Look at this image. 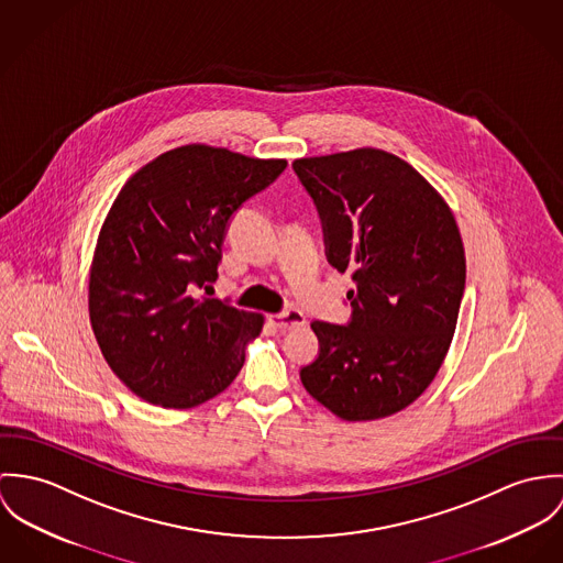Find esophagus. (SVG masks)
Masks as SVG:
<instances>
[{
  "mask_svg": "<svg viewBox=\"0 0 563 563\" xmlns=\"http://www.w3.org/2000/svg\"><path fill=\"white\" fill-rule=\"evenodd\" d=\"M269 321L278 328V330H291V328H300L307 323L305 319V312L298 311V309H289V311L278 312V314H272Z\"/></svg>",
  "mask_w": 563,
  "mask_h": 563,
  "instance_id": "34e87169",
  "label": "esophagus"
}]
</instances>
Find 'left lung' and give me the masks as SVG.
<instances>
[{
  "mask_svg": "<svg viewBox=\"0 0 563 563\" xmlns=\"http://www.w3.org/2000/svg\"><path fill=\"white\" fill-rule=\"evenodd\" d=\"M294 173L317 207L328 263L356 283L345 325L312 321L319 354L300 379L345 421L390 417L432 384L455 332L466 283L455 218L379 148L296 159Z\"/></svg>",
  "mask_w": 563,
  "mask_h": 563,
  "instance_id": "obj_1",
  "label": "left lung"
}]
</instances>
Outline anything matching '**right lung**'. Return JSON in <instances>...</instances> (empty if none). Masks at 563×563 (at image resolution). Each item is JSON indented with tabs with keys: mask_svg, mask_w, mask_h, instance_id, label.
Here are the masks:
<instances>
[{
	"mask_svg": "<svg viewBox=\"0 0 563 563\" xmlns=\"http://www.w3.org/2000/svg\"><path fill=\"white\" fill-rule=\"evenodd\" d=\"M285 159L188 144L140 168L117 196L90 267L88 311L103 358L162 408H194L244 367L263 314L209 294L231 218Z\"/></svg>",
	"mask_w": 563,
	"mask_h": 563,
	"instance_id": "right-lung-1",
	"label": "right lung"
}]
</instances>
